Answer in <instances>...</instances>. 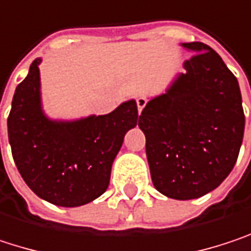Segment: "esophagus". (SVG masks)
I'll list each match as a JSON object with an SVG mask.
<instances>
[{
    "label": "esophagus",
    "mask_w": 251,
    "mask_h": 251,
    "mask_svg": "<svg viewBox=\"0 0 251 251\" xmlns=\"http://www.w3.org/2000/svg\"><path fill=\"white\" fill-rule=\"evenodd\" d=\"M136 102H137V110H139V114H140L141 111H143V108L146 107L147 101H146V98L140 97V98H137V100H136Z\"/></svg>",
    "instance_id": "34e87169"
}]
</instances>
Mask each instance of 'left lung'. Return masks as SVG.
<instances>
[{"label": "left lung", "mask_w": 251, "mask_h": 251, "mask_svg": "<svg viewBox=\"0 0 251 251\" xmlns=\"http://www.w3.org/2000/svg\"><path fill=\"white\" fill-rule=\"evenodd\" d=\"M185 60L169 91L141 111L139 127L154 188L173 200L211 192L233 171L244 134L237 78L220 54L201 42L183 43Z\"/></svg>", "instance_id": "obj_1"}]
</instances>
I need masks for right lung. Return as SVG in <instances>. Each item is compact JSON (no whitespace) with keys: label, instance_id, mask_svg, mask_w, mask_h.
<instances>
[{"label":"right lung","instance_id":"add662e5","mask_svg":"<svg viewBox=\"0 0 251 251\" xmlns=\"http://www.w3.org/2000/svg\"><path fill=\"white\" fill-rule=\"evenodd\" d=\"M40 59L18 83L8 115V140L17 169L42 200L59 206L85 205L102 195L126 133L136 127V101L107 115L72 123L50 121L40 107Z\"/></svg>","mask_w":251,"mask_h":251}]
</instances>
